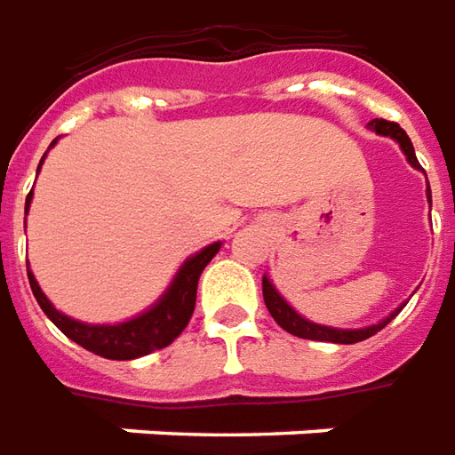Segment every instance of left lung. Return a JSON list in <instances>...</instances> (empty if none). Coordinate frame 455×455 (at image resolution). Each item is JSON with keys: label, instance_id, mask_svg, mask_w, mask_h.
<instances>
[{"label": "left lung", "instance_id": "1", "mask_svg": "<svg viewBox=\"0 0 455 455\" xmlns=\"http://www.w3.org/2000/svg\"><path fill=\"white\" fill-rule=\"evenodd\" d=\"M370 130L379 134V137H389V140H395L399 144V149L404 151V156L407 161L414 166L417 171L421 169V164L417 161V154H414V147H411V140L407 137V132L399 127L397 122H387V119H372L370 124H367ZM427 201L428 208H431V188H428L427 181ZM262 294H264V304L269 308V314L276 323L284 328L286 333H291V336L306 338V340H325V343H343V346H350V343H360V340H367L370 336H375L377 331H382L385 325L395 318V315L407 306V301L402 306H397L395 311L389 315H385L382 321H377L372 325H365V328H333V325H321L314 323V321H308L304 315L296 311L294 306L286 301L284 296L276 291V286L272 284V279L264 274L262 279Z\"/></svg>", "mask_w": 455, "mask_h": 455}]
</instances>
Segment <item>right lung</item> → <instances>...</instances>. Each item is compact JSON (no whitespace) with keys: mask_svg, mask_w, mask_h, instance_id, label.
Segmentation results:
<instances>
[{"mask_svg":"<svg viewBox=\"0 0 455 455\" xmlns=\"http://www.w3.org/2000/svg\"><path fill=\"white\" fill-rule=\"evenodd\" d=\"M56 141L58 140L51 141L48 149H53ZM46 154H44V159H46ZM44 159H41V164H44ZM41 164H38L36 173L41 171ZM31 198H34V188L27 196V208H24L27 215L28 208H31ZM220 247L222 243H212L208 247H203L201 252L191 254L179 267V272L173 274L166 291L147 311L132 315L127 321H119V323H85V321L60 314L56 306L48 301V296L41 291L36 276L28 269L27 262L28 284H31V291L36 296L41 311L73 343H78V346L95 353V355L108 357V360H134V357L149 355L154 350L171 346L176 338L181 336L183 328L191 321L193 308H196L198 279H201L203 269L208 267V262L220 252Z\"/></svg>","mask_w":455,"mask_h":455,"instance_id":"right-lung-1","label":"right lung"}]
</instances>
